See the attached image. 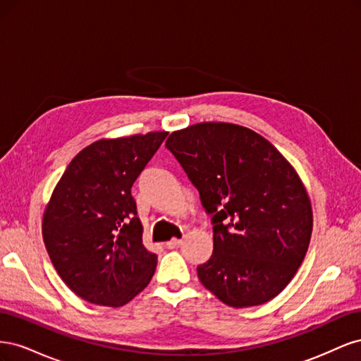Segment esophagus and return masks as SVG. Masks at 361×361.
Masks as SVG:
<instances>
[{
    "label": "esophagus",
    "mask_w": 361,
    "mask_h": 361,
    "mask_svg": "<svg viewBox=\"0 0 361 361\" xmlns=\"http://www.w3.org/2000/svg\"><path fill=\"white\" fill-rule=\"evenodd\" d=\"M180 244H182V239H178V238H171L170 241L166 243L167 248H178Z\"/></svg>",
    "instance_id": "1"
}]
</instances>
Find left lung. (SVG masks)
Listing matches in <instances>:
<instances>
[{"mask_svg":"<svg viewBox=\"0 0 361 361\" xmlns=\"http://www.w3.org/2000/svg\"><path fill=\"white\" fill-rule=\"evenodd\" d=\"M166 146L214 214V253L197 267L202 285L235 309L277 297L302 264L313 228L292 164L255 130L226 122L174 130Z\"/></svg>","mask_w":361,"mask_h":361,"instance_id":"left-lung-1","label":"left lung"}]
</instances>
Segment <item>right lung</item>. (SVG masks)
<instances>
[{
    "mask_svg": "<svg viewBox=\"0 0 361 361\" xmlns=\"http://www.w3.org/2000/svg\"><path fill=\"white\" fill-rule=\"evenodd\" d=\"M169 133L102 138L76 155L43 212L42 235L54 268L80 298L122 307L155 274L143 245L133 183Z\"/></svg>",
    "mask_w": 361,
    "mask_h": 361,
    "instance_id": "right-lung-1",
    "label": "right lung"
}]
</instances>
